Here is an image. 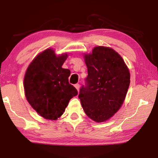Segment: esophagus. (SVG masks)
Wrapping results in <instances>:
<instances>
[{
  "label": "esophagus",
  "instance_id": "1",
  "mask_svg": "<svg viewBox=\"0 0 158 158\" xmlns=\"http://www.w3.org/2000/svg\"><path fill=\"white\" fill-rule=\"evenodd\" d=\"M74 86H75L77 90L79 91V84H77L74 85Z\"/></svg>",
  "mask_w": 158,
  "mask_h": 158
}]
</instances>
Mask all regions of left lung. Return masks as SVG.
<instances>
[{"mask_svg": "<svg viewBox=\"0 0 158 158\" xmlns=\"http://www.w3.org/2000/svg\"><path fill=\"white\" fill-rule=\"evenodd\" d=\"M84 59L88 76L79 98L90 118L106 121L123 103L130 83L129 69L121 56L109 47H95Z\"/></svg>", "mask_w": 158, "mask_h": 158, "instance_id": "1", "label": "left lung"}]
</instances>
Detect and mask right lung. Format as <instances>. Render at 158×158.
<instances>
[{"instance_id": "add662e5", "label": "right lung", "mask_w": 158, "mask_h": 158, "mask_svg": "<svg viewBox=\"0 0 158 158\" xmlns=\"http://www.w3.org/2000/svg\"><path fill=\"white\" fill-rule=\"evenodd\" d=\"M68 54L56 55L47 49L35 58L24 77V91L29 104L41 116L56 120L62 116L69 101L78 94L69 84L70 71L62 68Z\"/></svg>"}]
</instances>
